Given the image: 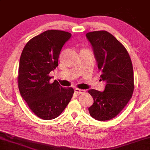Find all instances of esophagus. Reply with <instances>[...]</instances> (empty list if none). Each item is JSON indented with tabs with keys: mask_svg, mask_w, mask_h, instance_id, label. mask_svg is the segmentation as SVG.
I'll list each match as a JSON object with an SVG mask.
<instances>
[{
	"mask_svg": "<svg viewBox=\"0 0 150 150\" xmlns=\"http://www.w3.org/2000/svg\"><path fill=\"white\" fill-rule=\"evenodd\" d=\"M75 92L77 93H83L86 92V91L83 90V89L76 88V89H75Z\"/></svg>",
	"mask_w": 150,
	"mask_h": 150,
	"instance_id": "obj_1",
	"label": "esophagus"
}]
</instances>
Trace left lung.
I'll use <instances>...</instances> for the list:
<instances>
[{"mask_svg": "<svg viewBox=\"0 0 150 150\" xmlns=\"http://www.w3.org/2000/svg\"><path fill=\"white\" fill-rule=\"evenodd\" d=\"M92 46L102 80L106 83L103 92L89 89L93 104L89 115L100 121L109 120L122 111L134 90L133 64L125 47L106 31L87 33Z\"/></svg>", "mask_w": 150, "mask_h": 150, "instance_id": "left-lung-1", "label": "left lung"}]
</instances>
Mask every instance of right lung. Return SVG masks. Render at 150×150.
Wrapping results in <instances>:
<instances>
[{"label":"right lung","instance_id":"right-lung-1","mask_svg":"<svg viewBox=\"0 0 150 150\" xmlns=\"http://www.w3.org/2000/svg\"><path fill=\"white\" fill-rule=\"evenodd\" d=\"M71 33L47 30L33 37L24 47L18 71L21 97L34 115L51 120L61 115L73 97L74 89L62 88L49 73L57 68L61 50Z\"/></svg>","mask_w":150,"mask_h":150}]
</instances>
